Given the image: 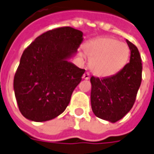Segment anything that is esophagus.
Here are the masks:
<instances>
[{
  "mask_svg": "<svg viewBox=\"0 0 154 154\" xmlns=\"http://www.w3.org/2000/svg\"><path fill=\"white\" fill-rule=\"evenodd\" d=\"M83 78L84 79H86V80H88V79H90V74L88 73V72H86V73H84V75H83Z\"/></svg>",
  "mask_w": 154,
  "mask_h": 154,
  "instance_id": "34e87169",
  "label": "esophagus"
}]
</instances>
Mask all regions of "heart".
I'll list each match as a JSON object with an SVG mask.
<instances>
[{
  "label": "heart",
  "mask_w": 154,
  "mask_h": 154,
  "mask_svg": "<svg viewBox=\"0 0 154 154\" xmlns=\"http://www.w3.org/2000/svg\"><path fill=\"white\" fill-rule=\"evenodd\" d=\"M83 51L90 58L91 71L100 77L118 73L127 64L130 56L127 44L110 37L91 40L84 45Z\"/></svg>",
  "instance_id": "b5f03b06"
}]
</instances>
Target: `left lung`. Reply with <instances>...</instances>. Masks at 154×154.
<instances>
[{"label": "left lung", "instance_id": "8db88e82", "mask_svg": "<svg viewBox=\"0 0 154 154\" xmlns=\"http://www.w3.org/2000/svg\"><path fill=\"white\" fill-rule=\"evenodd\" d=\"M130 60L118 73L110 77L91 78V104L97 117L115 123L133 108L141 83L142 64L138 49L126 40Z\"/></svg>", "mask_w": 154, "mask_h": 154}]
</instances>
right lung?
Returning <instances> with one entry per match:
<instances>
[{"label": "right lung", "instance_id": "obj_1", "mask_svg": "<svg viewBox=\"0 0 154 154\" xmlns=\"http://www.w3.org/2000/svg\"><path fill=\"white\" fill-rule=\"evenodd\" d=\"M83 34L69 26L54 29L24 51L14 89L19 110L26 119L43 122L65 111L85 72L69 61L77 53Z\"/></svg>", "mask_w": 154, "mask_h": 154}]
</instances>
